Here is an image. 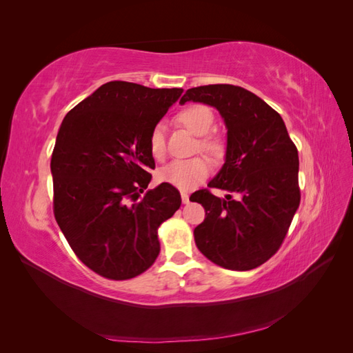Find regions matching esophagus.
I'll use <instances>...</instances> for the list:
<instances>
[{"instance_id": "1", "label": "esophagus", "mask_w": 353, "mask_h": 353, "mask_svg": "<svg viewBox=\"0 0 353 353\" xmlns=\"http://www.w3.org/2000/svg\"><path fill=\"white\" fill-rule=\"evenodd\" d=\"M181 200H183L184 205H187V203H190V196L183 191V193H181Z\"/></svg>"}]
</instances>
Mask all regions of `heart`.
<instances>
[{
    "label": "heart",
    "instance_id": "obj_1",
    "mask_svg": "<svg viewBox=\"0 0 353 353\" xmlns=\"http://www.w3.org/2000/svg\"><path fill=\"white\" fill-rule=\"evenodd\" d=\"M176 122L183 125L184 128L200 137L199 148L212 157H219L223 152V143L219 137L209 135L210 130L213 128V113L209 108L203 104H194L190 108L181 110L176 114ZM148 148H150V154L156 160H163L166 154V145H165V131L162 125H156L150 137H148ZM210 165L206 159L196 157L190 160H175V162L169 163L168 166L159 170L157 179L160 183H165L172 185L178 190L188 191L197 187L203 179L209 175Z\"/></svg>",
    "mask_w": 353,
    "mask_h": 353
}]
</instances>
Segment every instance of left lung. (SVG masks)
Instances as JSON below:
<instances>
[{
  "label": "left lung",
  "instance_id": "8db88e82",
  "mask_svg": "<svg viewBox=\"0 0 353 353\" xmlns=\"http://www.w3.org/2000/svg\"><path fill=\"white\" fill-rule=\"evenodd\" d=\"M215 108L227 126L225 163L194 200L206 218L194 228L199 250L232 271H249L268 261L285 237L301 203L299 156L283 117L262 99L228 83L190 88L181 97ZM236 196L232 199V194Z\"/></svg>",
  "mask_w": 353,
  "mask_h": 353
}]
</instances>
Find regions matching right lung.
Instances as JSON below:
<instances>
[{
    "mask_svg": "<svg viewBox=\"0 0 353 353\" xmlns=\"http://www.w3.org/2000/svg\"><path fill=\"white\" fill-rule=\"evenodd\" d=\"M183 88L112 81L66 114L51 156L54 216L74 254L110 280L154 263L157 228L181 206L179 191L152 181L148 137Z\"/></svg>",
    "mask_w": 353,
    "mask_h": 353,
    "instance_id": "1",
    "label": "right lung"
}]
</instances>
